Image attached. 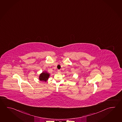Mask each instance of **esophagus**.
<instances>
[{"label":"esophagus","mask_w":122,"mask_h":122,"mask_svg":"<svg viewBox=\"0 0 122 122\" xmlns=\"http://www.w3.org/2000/svg\"><path fill=\"white\" fill-rule=\"evenodd\" d=\"M57 71H58V73H60V72H61V70H57Z\"/></svg>","instance_id":"obj_1"}]
</instances>
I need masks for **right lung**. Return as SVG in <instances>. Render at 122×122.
Masks as SVG:
<instances>
[{"mask_svg":"<svg viewBox=\"0 0 122 122\" xmlns=\"http://www.w3.org/2000/svg\"><path fill=\"white\" fill-rule=\"evenodd\" d=\"M49 76L50 74L47 72H42V74L40 75L39 79L41 81H44L46 82L48 80Z\"/></svg>","mask_w":122,"mask_h":122,"instance_id":"1","label":"right lung"}]
</instances>
